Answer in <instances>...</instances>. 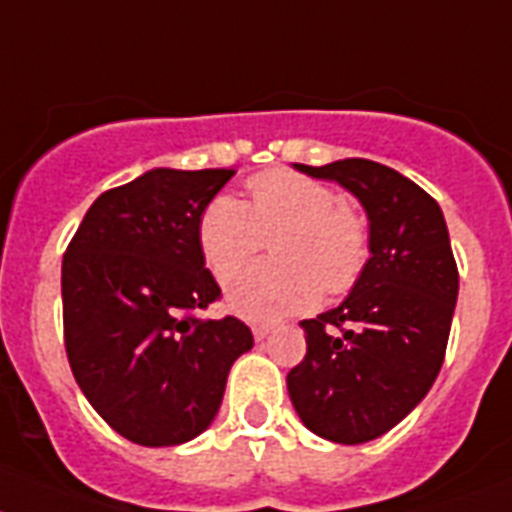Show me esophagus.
Returning <instances> with one entry per match:
<instances>
[{
  "label": "esophagus",
  "mask_w": 512,
  "mask_h": 512,
  "mask_svg": "<svg viewBox=\"0 0 512 512\" xmlns=\"http://www.w3.org/2000/svg\"><path fill=\"white\" fill-rule=\"evenodd\" d=\"M253 340H266V337L272 335V327L269 324H253Z\"/></svg>",
  "instance_id": "34e87169"
}]
</instances>
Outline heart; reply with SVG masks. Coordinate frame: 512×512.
<instances>
[{"label":"heart","instance_id":"obj_1","mask_svg":"<svg viewBox=\"0 0 512 512\" xmlns=\"http://www.w3.org/2000/svg\"><path fill=\"white\" fill-rule=\"evenodd\" d=\"M251 206L219 193L198 217V248L217 280H227L275 241L280 265L249 267L227 282V306L251 322H277L316 306L322 290L348 293L369 264V227L329 185L287 170L248 180Z\"/></svg>","mask_w":512,"mask_h":512}]
</instances>
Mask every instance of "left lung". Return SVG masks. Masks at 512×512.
<instances>
[{
  "mask_svg": "<svg viewBox=\"0 0 512 512\" xmlns=\"http://www.w3.org/2000/svg\"><path fill=\"white\" fill-rule=\"evenodd\" d=\"M358 198L369 264L348 298L301 322L306 358L287 392L306 429L361 445L398 426L432 390L458 303V266L442 209L400 172L369 159L293 164Z\"/></svg>",
  "mask_w": 512,
  "mask_h": 512,
  "instance_id": "1",
  "label": "left lung"
}]
</instances>
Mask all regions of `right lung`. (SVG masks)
Masks as SVG:
<instances>
[{
  "mask_svg": "<svg viewBox=\"0 0 512 512\" xmlns=\"http://www.w3.org/2000/svg\"><path fill=\"white\" fill-rule=\"evenodd\" d=\"M235 170L156 167L96 198L62 259L65 348L86 400L114 432L172 447L209 429L246 324L190 316L219 298L198 217Z\"/></svg>",
  "mask_w": 512,
  "mask_h": 512,
  "instance_id": "add662e5",
  "label": "right lung"
}]
</instances>
